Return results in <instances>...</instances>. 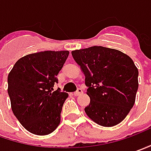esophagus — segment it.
Masks as SVG:
<instances>
[{
	"mask_svg": "<svg viewBox=\"0 0 151 151\" xmlns=\"http://www.w3.org/2000/svg\"><path fill=\"white\" fill-rule=\"evenodd\" d=\"M81 94H83V90L81 88H78V90L73 93V95H75V96H78V95H81Z\"/></svg>",
	"mask_w": 151,
	"mask_h": 151,
	"instance_id": "1",
	"label": "esophagus"
}]
</instances>
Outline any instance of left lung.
<instances>
[{"instance_id": "obj_1", "label": "left lung", "mask_w": 151, "mask_h": 151, "mask_svg": "<svg viewBox=\"0 0 151 151\" xmlns=\"http://www.w3.org/2000/svg\"><path fill=\"white\" fill-rule=\"evenodd\" d=\"M72 56L85 76L90 98L84 111L103 127L117 125L134 106L139 71L134 61L118 50L91 46L75 50Z\"/></svg>"}]
</instances>
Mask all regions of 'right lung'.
<instances>
[{"instance_id": "right-lung-1", "label": "right lung", "mask_w": 151, "mask_h": 151, "mask_svg": "<svg viewBox=\"0 0 151 151\" xmlns=\"http://www.w3.org/2000/svg\"><path fill=\"white\" fill-rule=\"evenodd\" d=\"M68 50H45L21 57L10 71L7 92L13 114L26 130L36 135L51 134L61 122L68 94L54 91L56 76Z\"/></svg>"}]
</instances>
